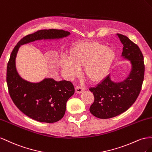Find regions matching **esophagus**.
I'll return each instance as SVG.
<instances>
[{
    "label": "esophagus",
    "mask_w": 152,
    "mask_h": 152,
    "mask_svg": "<svg viewBox=\"0 0 152 152\" xmlns=\"http://www.w3.org/2000/svg\"><path fill=\"white\" fill-rule=\"evenodd\" d=\"M75 90H76V92L77 94H81L84 91V88L81 87V86H77L75 88Z\"/></svg>",
    "instance_id": "1"
}]
</instances>
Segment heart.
Segmentation results:
<instances>
[{
    "label": "heart",
    "mask_w": 152,
    "mask_h": 152,
    "mask_svg": "<svg viewBox=\"0 0 152 152\" xmlns=\"http://www.w3.org/2000/svg\"><path fill=\"white\" fill-rule=\"evenodd\" d=\"M116 57L115 52L96 41L76 42L70 46L68 57L60 60L65 76L71 80L83 68L84 76L92 83H98L107 76Z\"/></svg>",
    "instance_id": "b5f03b06"
}]
</instances>
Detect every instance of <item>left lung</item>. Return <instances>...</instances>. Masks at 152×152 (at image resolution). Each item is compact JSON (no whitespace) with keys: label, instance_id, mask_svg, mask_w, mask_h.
Wrapping results in <instances>:
<instances>
[{"label":"left lung","instance_id":"left-lung-1","mask_svg":"<svg viewBox=\"0 0 152 152\" xmlns=\"http://www.w3.org/2000/svg\"><path fill=\"white\" fill-rule=\"evenodd\" d=\"M116 35L124 46L122 57L131 61V70L122 81H113L108 75L95 87L89 89L94 96L90 111L101 119L113 118L127 111L136 101L144 80V58L140 48L127 36Z\"/></svg>","mask_w":152,"mask_h":152}]
</instances>
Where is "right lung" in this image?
Here are the masks:
<instances>
[{
	"label": "right lung",
	"mask_w": 152,
	"mask_h": 152,
	"mask_svg": "<svg viewBox=\"0 0 152 152\" xmlns=\"http://www.w3.org/2000/svg\"><path fill=\"white\" fill-rule=\"evenodd\" d=\"M70 32L63 30H41L23 37L17 43L7 66V84L11 98L25 115L40 122H57L66 113V102L75 94L71 81L45 78L38 83L25 80L17 72L16 57L21 45L38 40L58 39Z\"/></svg>",
	"instance_id": "right-lung-1"
}]
</instances>
